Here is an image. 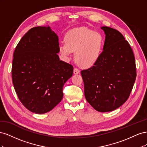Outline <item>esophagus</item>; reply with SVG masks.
I'll return each instance as SVG.
<instances>
[{
    "mask_svg": "<svg viewBox=\"0 0 147 147\" xmlns=\"http://www.w3.org/2000/svg\"><path fill=\"white\" fill-rule=\"evenodd\" d=\"M80 72V70L77 68H74V74H75V75H77V74H79Z\"/></svg>",
    "mask_w": 147,
    "mask_h": 147,
    "instance_id": "1",
    "label": "esophagus"
}]
</instances>
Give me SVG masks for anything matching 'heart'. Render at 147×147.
<instances>
[{"label":"heart","mask_w":147,"mask_h":147,"mask_svg":"<svg viewBox=\"0 0 147 147\" xmlns=\"http://www.w3.org/2000/svg\"><path fill=\"white\" fill-rule=\"evenodd\" d=\"M104 44L102 34L82 27L67 33L65 42L59 44V51L65 58L75 52L74 58L77 64L83 68H89L99 59Z\"/></svg>","instance_id":"b5f03b06"}]
</instances>
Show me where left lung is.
Listing matches in <instances>:
<instances>
[{
	"label": "left lung",
	"instance_id": "1",
	"mask_svg": "<svg viewBox=\"0 0 147 147\" xmlns=\"http://www.w3.org/2000/svg\"><path fill=\"white\" fill-rule=\"evenodd\" d=\"M105 39L99 59L91 67L81 71L84 96L100 112H111L128 99L136 78L134 53L119 31L104 26Z\"/></svg>",
	"mask_w": 147,
	"mask_h": 147
}]
</instances>
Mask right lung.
<instances>
[{
    "mask_svg": "<svg viewBox=\"0 0 147 147\" xmlns=\"http://www.w3.org/2000/svg\"><path fill=\"white\" fill-rule=\"evenodd\" d=\"M58 41L49 26H38L22 37L13 53V86L21 103L33 113H47L58 104L64 84L72 76L73 66L57 55Z\"/></svg>",
    "mask_w": 147,
    "mask_h": 147,
    "instance_id": "obj_1",
    "label": "right lung"
}]
</instances>
